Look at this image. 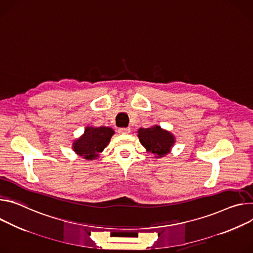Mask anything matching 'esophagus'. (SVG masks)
<instances>
[{"instance_id": "1", "label": "esophagus", "mask_w": 253, "mask_h": 253, "mask_svg": "<svg viewBox=\"0 0 253 253\" xmlns=\"http://www.w3.org/2000/svg\"><path fill=\"white\" fill-rule=\"evenodd\" d=\"M118 132L121 134H128V133H130V128H120L118 130Z\"/></svg>"}]
</instances>
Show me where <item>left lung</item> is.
Listing matches in <instances>:
<instances>
[{"label": "left lung", "mask_w": 253, "mask_h": 253, "mask_svg": "<svg viewBox=\"0 0 253 253\" xmlns=\"http://www.w3.org/2000/svg\"><path fill=\"white\" fill-rule=\"evenodd\" d=\"M140 143L147 152L154 154L155 158H162L168 155L175 143L174 135L159 125L149 128H139L137 131Z\"/></svg>", "instance_id": "8db88e82"}]
</instances>
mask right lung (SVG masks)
I'll return each mask as SVG.
<instances>
[{
  "instance_id": "1",
  "label": "right lung",
  "mask_w": 253,
  "mask_h": 253,
  "mask_svg": "<svg viewBox=\"0 0 253 253\" xmlns=\"http://www.w3.org/2000/svg\"><path fill=\"white\" fill-rule=\"evenodd\" d=\"M114 134L115 131L108 126H86L83 135L74 140L73 150L86 160L96 159L110 143Z\"/></svg>"
}]
</instances>
